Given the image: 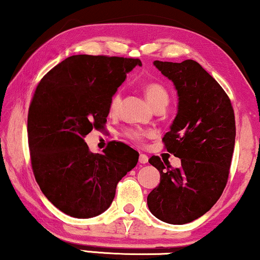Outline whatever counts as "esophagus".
Wrapping results in <instances>:
<instances>
[{"label":"esophagus","mask_w":260,"mask_h":260,"mask_svg":"<svg viewBox=\"0 0 260 260\" xmlns=\"http://www.w3.org/2000/svg\"><path fill=\"white\" fill-rule=\"evenodd\" d=\"M138 161H140L141 165H145V163H148V156L144 155V154H141L140 158H138Z\"/></svg>","instance_id":"34e87169"}]
</instances>
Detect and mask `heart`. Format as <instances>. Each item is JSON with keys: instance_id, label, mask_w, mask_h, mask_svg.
I'll return each mask as SVG.
<instances>
[{"instance_id": "1", "label": "heart", "mask_w": 260, "mask_h": 260, "mask_svg": "<svg viewBox=\"0 0 260 260\" xmlns=\"http://www.w3.org/2000/svg\"><path fill=\"white\" fill-rule=\"evenodd\" d=\"M143 92L145 98L149 102L152 108H156V106L162 105V104H168L169 102V94L167 92L166 87L161 85L159 83H148L143 86ZM120 104V93L117 92V93L113 94L111 98V102H110V111L116 112L117 109ZM127 136L133 138L135 141H140L142 138V134L138 133V131H129L127 133Z\"/></svg>"}]
</instances>
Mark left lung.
Segmentation results:
<instances>
[{
	"label": "left lung",
	"mask_w": 260,
	"mask_h": 260,
	"mask_svg": "<svg viewBox=\"0 0 260 260\" xmlns=\"http://www.w3.org/2000/svg\"><path fill=\"white\" fill-rule=\"evenodd\" d=\"M154 65L173 81L179 97L176 117L163 142L181 158V168L150 157L161 180L147 202L157 219L183 225L207 213L225 189L236 143L234 111L218 81L194 60H155Z\"/></svg>",
	"instance_id": "obj_1"
}]
</instances>
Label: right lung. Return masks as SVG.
<instances>
[{"label": "right lung", "mask_w": 260, "mask_h": 260, "mask_svg": "<svg viewBox=\"0 0 260 260\" xmlns=\"http://www.w3.org/2000/svg\"><path fill=\"white\" fill-rule=\"evenodd\" d=\"M141 60L79 54L66 58L39 83L28 112V144L35 180L46 198L78 219L102 214L137 154L111 142L102 154L85 143L104 126L110 102Z\"/></svg>", "instance_id": "1"}]
</instances>
